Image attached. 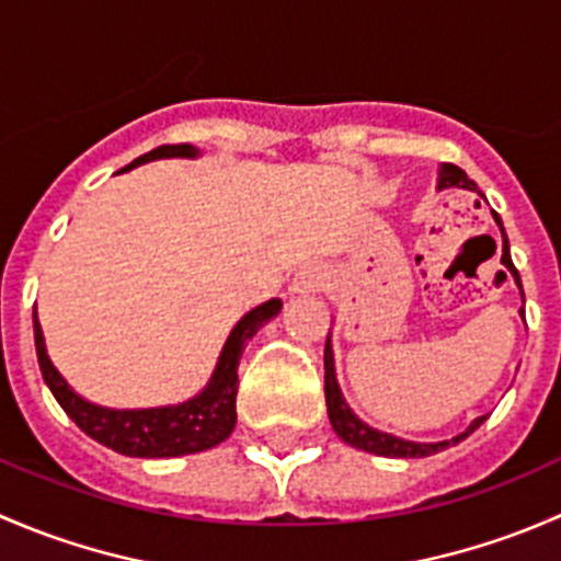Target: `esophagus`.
<instances>
[{
	"mask_svg": "<svg viewBox=\"0 0 561 561\" xmlns=\"http://www.w3.org/2000/svg\"><path fill=\"white\" fill-rule=\"evenodd\" d=\"M322 282H325V268H322V265H317V263L304 265V268L298 271L296 279H293L290 290L293 293H314V290H320Z\"/></svg>",
	"mask_w": 561,
	"mask_h": 561,
	"instance_id": "esophagus-1",
	"label": "esophagus"
}]
</instances>
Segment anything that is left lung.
I'll return each mask as SVG.
<instances>
[{"label":"left lung","instance_id":"8db88e82","mask_svg":"<svg viewBox=\"0 0 561 561\" xmlns=\"http://www.w3.org/2000/svg\"><path fill=\"white\" fill-rule=\"evenodd\" d=\"M448 186H461V190L478 192V184H474V181L469 179L461 168L454 165V162H445V165L439 168V190H448ZM494 219H496V225L502 228V219L496 211H494ZM502 263H505V268L516 276L518 287H522V276H518L516 265H513V260H511V244H507L505 228H502ZM522 314H524V309H522ZM328 336H331V333H328ZM325 404H328V417H331L333 432H336L344 443L353 445V448H358V450H366V454L390 456V458H423V456L439 454V450H445V448H450V445L467 439L469 434H472L474 428H478L480 423L489 417V415H480L478 421H472V426H469L463 434H458V437H454V439H445V443H432V445L410 443V439H399V437H393V434L377 432V428L366 426V423L360 421L353 410H350L347 401L342 399V390H339V386H336V375H333L331 342H325Z\"/></svg>","mask_w":561,"mask_h":561}]
</instances>
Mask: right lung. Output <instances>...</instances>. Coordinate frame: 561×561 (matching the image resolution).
I'll use <instances>...</instances> for the list:
<instances>
[{"label":"right lung","instance_id":"1","mask_svg":"<svg viewBox=\"0 0 561 561\" xmlns=\"http://www.w3.org/2000/svg\"><path fill=\"white\" fill-rule=\"evenodd\" d=\"M197 149L190 144H165L157 146L149 154L129 162L124 171L140 165V162L160 160V157H195ZM282 301L260 304L252 312L239 320L233 333L225 342L222 355H219L217 371L211 382L195 399L184 401L179 407H160V410H105V407L89 404L72 388L67 386L65 377L54 369L48 353H45L43 331L35 317V347L43 380L48 382L50 393L61 404V410L72 417L83 434L98 439L105 448L116 450L124 456L138 458H168L201 454V450L214 448L225 443L236 426V393H239V360L244 353L247 342L271 320L279 314Z\"/></svg>","mask_w":561,"mask_h":561}]
</instances>
